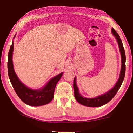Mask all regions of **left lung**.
<instances>
[{
	"label": "left lung",
	"mask_w": 133,
	"mask_h": 133,
	"mask_svg": "<svg viewBox=\"0 0 133 133\" xmlns=\"http://www.w3.org/2000/svg\"><path fill=\"white\" fill-rule=\"evenodd\" d=\"M111 32L114 36L116 37L117 42L118 43L119 49H120L121 53V66L119 78L116 83L115 85L112 89H110L109 91L102 94V95L96 97L86 98L83 97L79 93V90H78L77 84H76V78L75 77L73 82V87L75 98L78 103H79L80 104L83 105H85V106L95 107L102 106V105L107 104L116 95L117 92L120 88L121 84L123 82L125 72V55L124 49L122 41L120 39V37L119 36L118 33L116 32L113 28L111 29Z\"/></svg>",
	"instance_id": "1"
}]
</instances>
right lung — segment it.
Instances as JSON below:
<instances>
[{"label": "right lung", "instance_id": "1", "mask_svg": "<svg viewBox=\"0 0 133 133\" xmlns=\"http://www.w3.org/2000/svg\"><path fill=\"white\" fill-rule=\"evenodd\" d=\"M16 35L13 39H15ZM13 42L8 54V75L12 86L18 97L25 104L30 106H40L48 104L53 100L56 85L63 73H60L49 81L44 87L39 89H31L23 84L16 74L13 64Z\"/></svg>", "mask_w": 133, "mask_h": 133}]
</instances>
